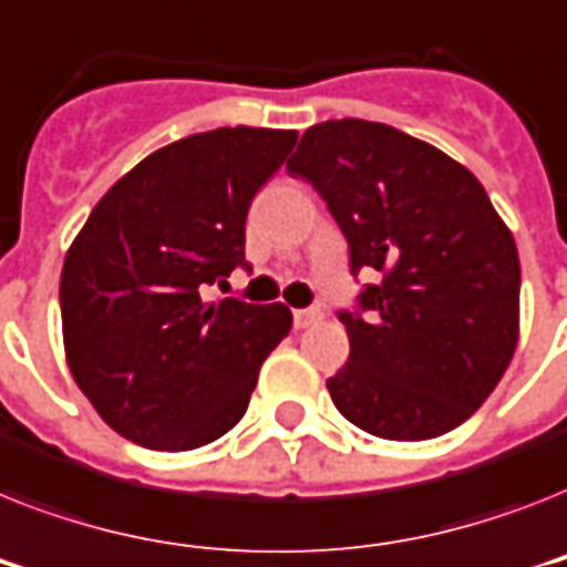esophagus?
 Segmentation results:
<instances>
[{
	"label": "esophagus",
	"mask_w": 567,
	"mask_h": 567,
	"mask_svg": "<svg viewBox=\"0 0 567 567\" xmlns=\"http://www.w3.org/2000/svg\"><path fill=\"white\" fill-rule=\"evenodd\" d=\"M323 320V311L320 308H299V311H293V326L297 329H308V326H315Z\"/></svg>",
	"instance_id": "obj_1"
}]
</instances>
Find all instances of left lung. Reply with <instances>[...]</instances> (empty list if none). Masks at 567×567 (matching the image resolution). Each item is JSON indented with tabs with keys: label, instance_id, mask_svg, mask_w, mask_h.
I'll use <instances>...</instances> for the list:
<instances>
[{
	"label": "left lung",
	"instance_id": "8db88e82",
	"mask_svg": "<svg viewBox=\"0 0 567 567\" xmlns=\"http://www.w3.org/2000/svg\"><path fill=\"white\" fill-rule=\"evenodd\" d=\"M288 172L326 200L352 276L375 274L361 311H340L349 361L326 381L334 408L408 443L466 422L513 361L522 291L515 238L481 179L363 118L308 127Z\"/></svg>",
	"mask_w": 567,
	"mask_h": 567
}]
</instances>
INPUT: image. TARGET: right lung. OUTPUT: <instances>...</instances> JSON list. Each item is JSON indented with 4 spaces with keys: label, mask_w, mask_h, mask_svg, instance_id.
Instances as JSON below:
<instances>
[{
    "label": "right lung",
    "mask_w": 567,
    "mask_h": 567,
    "mask_svg": "<svg viewBox=\"0 0 567 567\" xmlns=\"http://www.w3.org/2000/svg\"><path fill=\"white\" fill-rule=\"evenodd\" d=\"M297 131L218 127L172 142L101 197L60 274L72 379L116 434L156 451L215 443L291 331L282 302H206L244 261L252 197Z\"/></svg>",
    "instance_id": "obj_1"
}]
</instances>
